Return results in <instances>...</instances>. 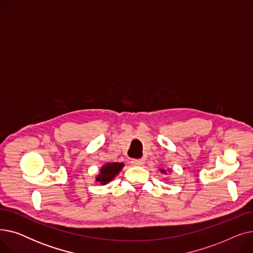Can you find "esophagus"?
Segmentation results:
<instances>
[{
    "label": "esophagus",
    "instance_id": "obj_1",
    "mask_svg": "<svg viewBox=\"0 0 253 253\" xmlns=\"http://www.w3.org/2000/svg\"><path fill=\"white\" fill-rule=\"evenodd\" d=\"M131 164L134 166H140L143 164V160H141V159H133V160L131 161Z\"/></svg>",
    "mask_w": 253,
    "mask_h": 253
}]
</instances>
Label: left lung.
<instances>
[{"label":"left lung","mask_w":253,"mask_h":253,"mask_svg":"<svg viewBox=\"0 0 253 253\" xmlns=\"http://www.w3.org/2000/svg\"><path fill=\"white\" fill-rule=\"evenodd\" d=\"M160 171L162 172V173H164V174H166V170L165 169H160Z\"/></svg>","instance_id":"left-lung-1"}]
</instances>
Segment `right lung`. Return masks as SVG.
I'll use <instances>...</instances> for the list:
<instances>
[{
	"mask_svg": "<svg viewBox=\"0 0 253 253\" xmlns=\"http://www.w3.org/2000/svg\"><path fill=\"white\" fill-rule=\"evenodd\" d=\"M123 167H124L123 163H117V162L106 163L100 168L99 174L96 176L95 180L100 184L109 183L115 178L116 175H118V173L122 170Z\"/></svg>",
	"mask_w": 253,
	"mask_h": 253,
	"instance_id": "add662e5",
	"label": "right lung"
}]
</instances>
